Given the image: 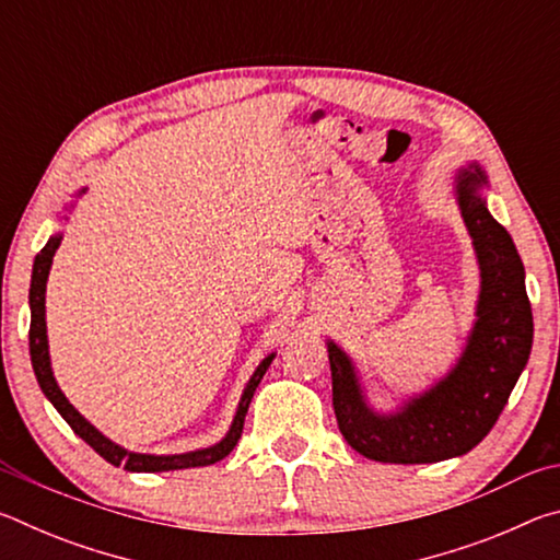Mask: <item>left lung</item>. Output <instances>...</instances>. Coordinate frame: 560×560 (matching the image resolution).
Instances as JSON below:
<instances>
[{
    "instance_id": "1",
    "label": "left lung",
    "mask_w": 560,
    "mask_h": 560,
    "mask_svg": "<svg viewBox=\"0 0 560 560\" xmlns=\"http://www.w3.org/2000/svg\"><path fill=\"white\" fill-rule=\"evenodd\" d=\"M479 165L457 175V202L481 271L477 324L457 365L397 412L381 415L365 402L358 373L328 340L338 430L358 454L387 464H432L462 457L487 438L524 373L534 343V316L524 264L511 234L489 214Z\"/></svg>"
}]
</instances>
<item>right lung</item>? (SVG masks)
Masks as SVG:
<instances>
[{
  "mask_svg": "<svg viewBox=\"0 0 560 560\" xmlns=\"http://www.w3.org/2000/svg\"><path fill=\"white\" fill-rule=\"evenodd\" d=\"M81 192H86V189H81ZM59 244H61V234H54L51 240L46 242L44 249L36 254L34 271H32V289H30V306H32L30 353H32L34 375H36V381H39L42 393L49 397L51 405L56 407V410H59V415L63 417L66 422H69V428L75 434H79L83 442L91 444V447L96 450L103 459L110 462L113 467H122L128 471H170V469L207 467V464H214V462L224 459L226 454H230L236 447V442H240V438H242L246 410H249L254 390H257V385L261 383L264 373H267V368L271 365L273 353L261 360L257 371H254V375L249 377V383H246L240 407H236L232 428H230V432L224 434L222 442H217L207 450H195V452H185V454H138V452H128V450L118 447L116 442L103 438V434L96 428H93L86 417H83L69 400H66V395L59 390V385H56V381H54L51 360H49V340H46V306H44V301H46V279H49V269H51L54 254H56V249H59Z\"/></svg>",
  "mask_w": 560,
  "mask_h": 560,
  "instance_id": "add662e5",
  "label": "right lung"
}]
</instances>
